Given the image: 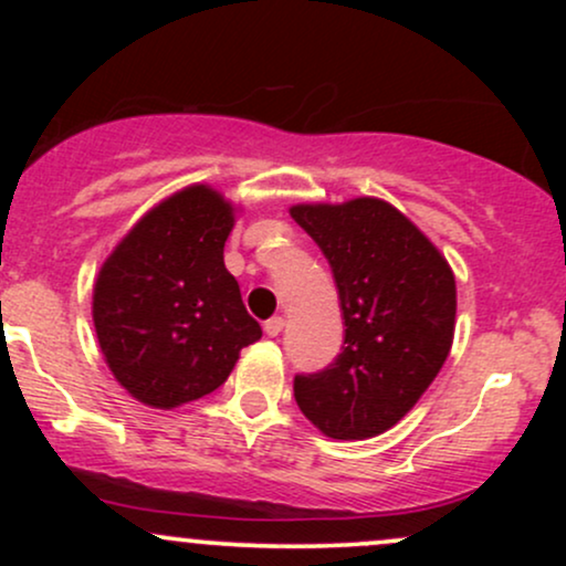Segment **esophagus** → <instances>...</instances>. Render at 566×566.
Returning <instances> with one entry per match:
<instances>
[{"instance_id":"1","label":"esophagus","mask_w":566,"mask_h":566,"mask_svg":"<svg viewBox=\"0 0 566 566\" xmlns=\"http://www.w3.org/2000/svg\"><path fill=\"white\" fill-rule=\"evenodd\" d=\"M263 329H265V335H269V337H276L284 329V319H282V316H274V319H269L263 324Z\"/></svg>"}]
</instances>
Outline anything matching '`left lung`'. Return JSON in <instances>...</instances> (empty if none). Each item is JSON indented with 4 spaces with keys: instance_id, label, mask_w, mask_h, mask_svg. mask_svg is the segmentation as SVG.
<instances>
[{
    "instance_id": "left-lung-1",
    "label": "left lung",
    "mask_w": 566,
    "mask_h": 566,
    "mask_svg": "<svg viewBox=\"0 0 566 566\" xmlns=\"http://www.w3.org/2000/svg\"><path fill=\"white\" fill-rule=\"evenodd\" d=\"M290 216L327 258L346 319L333 365L295 375V401L327 437H378L418 405L450 354L454 274L382 199L295 205Z\"/></svg>"
}]
</instances>
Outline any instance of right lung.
I'll return each instance as SVG.
<instances>
[{
    "mask_svg": "<svg viewBox=\"0 0 566 566\" xmlns=\"http://www.w3.org/2000/svg\"><path fill=\"white\" fill-rule=\"evenodd\" d=\"M233 207L188 186L148 210L114 247L93 290L106 365L129 396L172 409L226 382L263 335L223 263Z\"/></svg>",
    "mask_w": 566,
    "mask_h": 566,
    "instance_id": "add662e5",
    "label": "right lung"
}]
</instances>
